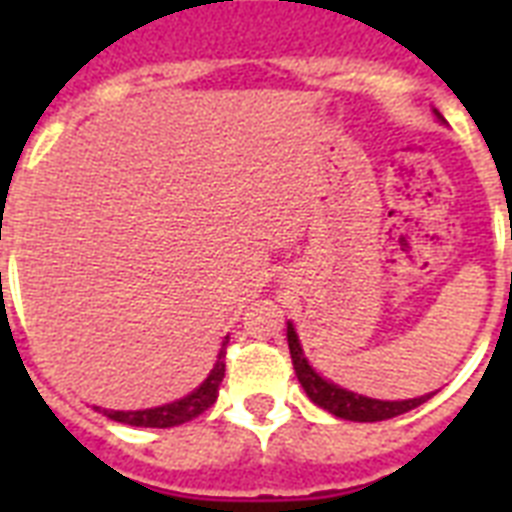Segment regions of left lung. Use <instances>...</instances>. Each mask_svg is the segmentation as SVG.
<instances>
[{
  "instance_id": "1",
  "label": "left lung",
  "mask_w": 512,
  "mask_h": 512,
  "mask_svg": "<svg viewBox=\"0 0 512 512\" xmlns=\"http://www.w3.org/2000/svg\"><path fill=\"white\" fill-rule=\"evenodd\" d=\"M287 342L289 353H292V364H295V374L303 390L308 393L313 404H319L321 409H327L335 417L353 422H380L390 420V417H398V414L412 412L420 404H425L430 396L409 398V401H377V398L358 396V393H350L345 388H337L332 382H327L321 374L313 372V366L308 364L303 348H300V340H297V332L292 324H287Z\"/></svg>"
}]
</instances>
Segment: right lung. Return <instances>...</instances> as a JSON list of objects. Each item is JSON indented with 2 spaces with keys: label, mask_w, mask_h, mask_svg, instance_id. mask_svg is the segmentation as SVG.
Segmentation results:
<instances>
[{
  "label": "right lung",
  "mask_w": 512,
  "mask_h": 512,
  "mask_svg": "<svg viewBox=\"0 0 512 512\" xmlns=\"http://www.w3.org/2000/svg\"><path fill=\"white\" fill-rule=\"evenodd\" d=\"M225 345H228V337H225L223 348L217 353V364L212 366V372L199 388L193 390L191 396L180 398L175 404L156 406V409H143V412H114V409H103L108 420L124 422V425H135V428H175V425H183V422L199 417L201 412H207L209 406L217 401V388L225 377Z\"/></svg>",
  "instance_id": "right-lung-1"
}]
</instances>
